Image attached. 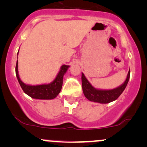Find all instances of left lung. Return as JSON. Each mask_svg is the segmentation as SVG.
Returning <instances> with one entry per match:
<instances>
[{"mask_svg": "<svg viewBox=\"0 0 147 147\" xmlns=\"http://www.w3.org/2000/svg\"><path fill=\"white\" fill-rule=\"evenodd\" d=\"M130 78V69L128 72L125 82L117 88L111 90H102L97 89L91 85L86 78L84 73H82V89L85 97L90 102H98L100 104H108L116 100L122 93L126 87Z\"/></svg>", "mask_w": 147, "mask_h": 147, "instance_id": "8db88e82", "label": "left lung"}]
</instances>
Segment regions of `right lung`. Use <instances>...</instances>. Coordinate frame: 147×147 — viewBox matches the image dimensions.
Returning a JSON list of instances; mask_svg holds the SVG:
<instances>
[{
	"label": "right lung",
	"instance_id": "add662e5",
	"mask_svg": "<svg viewBox=\"0 0 147 147\" xmlns=\"http://www.w3.org/2000/svg\"><path fill=\"white\" fill-rule=\"evenodd\" d=\"M69 65H63L57 74L56 78L54 79L51 83L41 85L32 86L23 83L21 80L18 71V60L16 65V75L17 77L21 88L25 94L29 95L32 98L38 99H52L57 97L61 90L63 85V75L67 72Z\"/></svg>",
	"mask_w": 147,
	"mask_h": 147
}]
</instances>
